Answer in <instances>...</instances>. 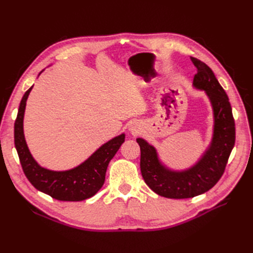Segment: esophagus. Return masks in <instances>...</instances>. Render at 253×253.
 Instances as JSON below:
<instances>
[{"instance_id":"obj_1","label":"esophagus","mask_w":253,"mask_h":253,"mask_svg":"<svg viewBox=\"0 0 253 253\" xmlns=\"http://www.w3.org/2000/svg\"><path fill=\"white\" fill-rule=\"evenodd\" d=\"M129 129H131V131H132L133 133H136V132H137V126H131V127H129Z\"/></svg>"}]
</instances>
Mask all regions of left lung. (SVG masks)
Returning <instances> with one entry per match:
<instances>
[{"label": "left lung", "mask_w": 253, "mask_h": 253, "mask_svg": "<svg viewBox=\"0 0 253 253\" xmlns=\"http://www.w3.org/2000/svg\"><path fill=\"white\" fill-rule=\"evenodd\" d=\"M191 61L197 68L193 86L206 91L213 109L210 147L189 169L174 171L162 164L153 145L143 138L136 139L140 147V170L145 183L158 195L175 200L201 195L215 186L224 174L235 142V124L226 91L208 65L193 57Z\"/></svg>", "instance_id": "1"}]
</instances>
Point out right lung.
I'll use <instances>...</instances> for the list:
<instances>
[{"label":"right lung","instance_id":"right-lung-1","mask_svg":"<svg viewBox=\"0 0 253 253\" xmlns=\"http://www.w3.org/2000/svg\"><path fill=\"white\" fill-rule=\"evenodd\" d=\"M32 88L33 86L23 96L14 122V145L27 179L37 190L58 201L80 202L94 196L103 186L108 166L125 142L126 135L121 134L104 143L85 162L74 169L66 171L45 169L30 154L23 131L26 101Z\"/></svg>","mask_w":253,"mask_h":253}]
</instances>
